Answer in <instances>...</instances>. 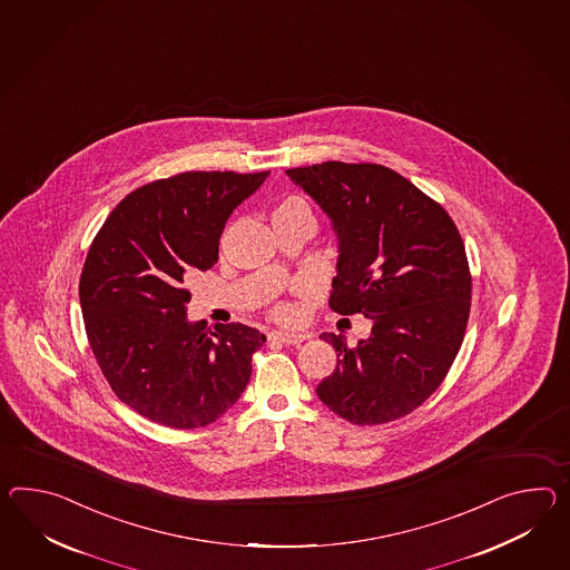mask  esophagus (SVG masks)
Returning <instances> with one entry per match:
<instances>
[{
  "mask_svg": "<svg viewBox=\"0 0 570 570\" xmlns=\"http://www.w3.org/2000/svg\"><path fill=\"white\" fill-rule=\"evenodd\" d=\"M308 335L296 334V332H272L269 334V342H279V344H286V346H298L303 344Z\"/></svg>",
  "mask_w": 570,
  "mask_h": 570,
  "instance_id": "esophagus-1",
  "label": "esophagus"
}]
</instances>
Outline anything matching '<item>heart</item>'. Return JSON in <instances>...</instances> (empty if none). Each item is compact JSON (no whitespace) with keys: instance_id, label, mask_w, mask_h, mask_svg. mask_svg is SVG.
Instances as JSON below:
<instances>
[{"instance_id":"b5f03b06","label":"heart","mask_w":570,"mask_h":570,"mask_svg":"<svg viewBox=\"0 0 570 570\" xmlns=\"http://www.w3.org/2000/svg\"><path fill=\"white\" fill-rule=\"evenodd\" d=\"M294 208H306L305 202H303V199H298V197H286V199H282V202H279L272 216H274V218H278V216H282L284 212H291V209ZM274 315H276V320L278 321H294V317H296V311H294V306L292 305H279Z\"/></svg>"}]
</instances>
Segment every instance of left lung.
<instances>
[{"label":"left lung","mask_w":570,"mask_h":570,"mask_svg":"<svg viewBox=\"0 0 570 570\" xmlns=\"http://www.w3.org/2000/svg\"><path fill=\"white\" fill-rule=\"evenodd\" d=\"M288 177L332 218L337 276L330 306L373 321L368 340L337 352L317 395L337 416L373 426L426 402L458 356L472 306V274L446 209L383 165L321 163Z\"/></svg>","instance_id":"left-lung-1"}]
</instances>
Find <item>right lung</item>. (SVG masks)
Instances as JSON below:
<instances>
[{"mask_svg": "<svg viewBox=\"0 0 570 570\" xmlns=\"http://www.w3.org/2000/svg\"><path fill=\"white\" fill-rule=\"evenodd\" d=\"M269 170H189L148 183L112 209L83 262V327L112 393L168 429L226 414L265 335L243 323L187 321L185 279L218 262L224 224Z\"/></svg>", "mask_w": 570, "mask_h": 570, "instance_id": "1", "label": "right lung"}]
</instances>
